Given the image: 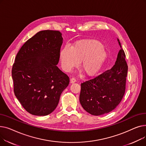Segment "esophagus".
I'll use <instances>...</instances> for the list:
<instances>
[{
    "instance_id": "obj_1",
    "label": "esophagus",
    "mask_w": 146,
    "mask_h": 146,
    "mask_svg": "<svg viewBox=\"0 0 146 146\" xmlns=\"http://www.w3.org/2000/svg\"><path fill=\"white\" fill-rule=\"evenodd\" d=\"M76 82V80L74 79V78H72L70 79V83H75Z\"/></svg>"
}]
</instances>
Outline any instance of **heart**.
<instances>
[{
	"instance_id": "1",
	"label": "heart",
	"mask_w": 146,
	"mask_h": 146,
	"mask_svg": "<svg viewBox=\"0 0 146 146\" xmlns=\"http://www.w3.org/2000/svg\"><path fill=\"white\" fill-rule=\"evenodd\" d=\"M61 65L66 72H71L81 61V67L87 76H94L103 67L108 58V52L98 41H78L72 47L65 46L60 52Z\"/></svg>"
}]
</instances>
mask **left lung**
I'll return each mask as SVG.
<instances>
[{
	"label": "left lung",
	"mask_w": 146,
	"mask_h": 146,
	"mask_svg": "<svg viewBox=\"0 0 146 146\" xmlns=\"http://www.w3.org/2000/svg\"><path fill=\"white\" fill-rule=\"evenodd\" d=\"M121 49L113 66L97 77L81 84L79 101L83 108L93 115L109 113L119 105L125 90L128 66Z\"/></svg>",
	"instance_id": "8db88e82"
}]
</instances>
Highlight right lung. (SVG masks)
Here are the masks:
<instances>
[{
	"label": "right lung",
	"instance_id": "right-lung-1",
	"mask_svg": "<svg viewBox=\"0 0 146 146\" xmlns=\"http://www.w3.org/2000/svg\"><path fill=\"white\" fill-rule=\"evenodd\" d=\"M63 40L58 31H41L22 46L15 58L14 93L31 114L45 116L53 112L68 85L67 75L57 66Z\"/></svg>",
	"mask_w": 146,
	"mask_h": 146
}]
</instances>
